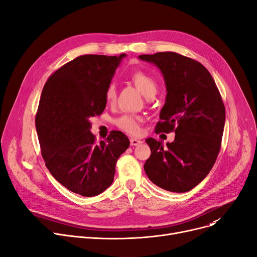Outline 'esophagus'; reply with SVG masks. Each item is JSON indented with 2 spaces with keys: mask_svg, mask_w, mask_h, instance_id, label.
<instances>
[{
  "mask_svg": "<svg viewBox=\"0 0 257 257\" xmlns=\"http://www.w3.org/2000/svg\"><path fill=\"white\" fill-rule=\"evenodd\" d=\"M143 142L140 141V140H137V139H130V145L131 146H139L141 145Z\"/></svg>",
  "mask_w": 257,
  "mask_h": 257,
  "instance_id": "1",
  "label": "esophagus"
}]
</instances>
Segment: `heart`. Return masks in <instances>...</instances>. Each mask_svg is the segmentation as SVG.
Segmentation results:
<instances>
[{"label":"heart","mask_w":257,"mask_h":257,"mask_svg":"<svg viewBox=\"0 0 257 257\" xmlns=\"http://www.w3.org/2000/svg\"><path fill=\"white\" fill-rule=\"evenodd\" d=\"M131 79L142 91L146 98L156 94L157 83L155 80L145 72H136L131 76ZM116 97V89L114 83H109L105 89V100L107 103H112ZM114 124L117 128L127 132L131 136H139L142 131V117L134 114H123L114 119Z\"/></svg>","instance_id":"b5f03b06"}]
</instances>
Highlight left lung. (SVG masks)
<instances>
[{"mask_svg":"<svg viewBox=\"0 0 257 257\" xmlns=\"http://www.w3.org/2000/svg\"><path fill=\"white\" fill-rule=\"evenodd\" d=\"M165 78L166 103L155 132L175 131L173 143L149 138L144 169L154 184L173 193L193 190L213 167L221 149L225 106L210 73L200 62L175 52L140 55Z\"/></svg>","mask_w":257,"mask_h":257,"instance_id":"obj_1","label":"left lung"}]
</instances>
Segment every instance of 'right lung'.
Segmentation results:
<instances>
[{
    "label": "right lung",
    "instance_id": "add662e5",
    "mask_svg": "<svg viewBox=\"0 0 257 257\" xmlns=\"http://www.w3.org/2000/svg\"><path fill=\"white\" fill-rule=\"evenodd\" d=\"M125 56L75 58L49 77L39 100L35 125L46 166L59 183L83 197L111 185L116 161L130 145L120 131L97 144L89 121L104 111L105 89Z\"/></svg>",
    "mask_w": 257,
    "mask_h": 257
}]
</instances>
